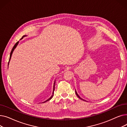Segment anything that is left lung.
<instances>
[{
	"label": "left lung",
	"mask_w": 127,
	"mask_h": 127,
	"mask_svg": "<svg viewBox=\"0 0 127 127\" xmlns=\"http://www.w3.org/2000/svg\"><path fill=\"white\" fill-rule=\"evenodd\" d=\"M76 91V95H77V96H78V97H79V98H80V99H81V100H84V101H85V100H84V99H82V98H81V97H80V96H79V95H78V94H77V92H76V91Z\"/></svg>",
	"instance_id": "left-lung-1"
}]
</instances>
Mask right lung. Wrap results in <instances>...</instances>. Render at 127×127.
<instances>
[{"mask_svg": "<svg viewBox=\"0 0 127 127\" xmlns=\"http://www.w3.org/2000/svg\"><path fill=\"white\" fill-rule=\"evenodd\" d=\"M24 36H26V35H24L22 37V38L21 39H22L23 38V37H24ZM18 43H19V42H17L15 44V45L13 46V48H12V50H11V53H10V59H9V61H10V59H11V56H12V53H13V51H14V50L15 49V48L16 47V46H17V45H18ZM9 62H8V65H9ZM55 82H56V81H55V82H54V84H53V93H52V96L49 98V99H48L47 100H46L45 101H44V102H43V103H44V102H46V101H49V100H50L53 97V94H54V91H55Z\"/></svg>", "mask_w": 127, "mask_h": 127, "instance_id": "1", "label": "right lung"}]
</instances>
